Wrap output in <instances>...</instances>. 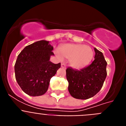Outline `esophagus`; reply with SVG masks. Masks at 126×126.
Here are the masks:
<instances>
[{
	"label": "esophagus",
	"instance_id": "1",
	"mask_svg": "<svg viewBox=\"0 0 126 126\" xmlns=\"http://www.w3.org/2000/svg\"><path fill=\"white\" fill-rule=\"evenodd\" d=\"M61 67H64V68H65V67H66V65H65V64H64V63H62V64H61Z\"/></svg>",
	"mask_w": 126,
	"mask_h": 126
}]
</instances>
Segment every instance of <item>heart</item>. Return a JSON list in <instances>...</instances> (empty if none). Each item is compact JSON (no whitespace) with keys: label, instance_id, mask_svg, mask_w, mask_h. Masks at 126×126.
<instances>
[{"label":"heart","instance_id":"heart-1","mask_svg":"<svg viewBox=\"0 0 126 126\" xmlns=\"http://www.w3.org/2000/svg\"><path fill=\"white\" fill-rule=\"evenodd\" d=\"M59 57L69 59L70 65L76 69H81L88 65L93 57L94 52L90 47L82 44H66L61 47Z\"/></svg>","mask_w":126,"mask_h":126}]
</instances>
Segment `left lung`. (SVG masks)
Here are the masks:
<instances>
[{"label":"left lung","mask_w":126,"mask_h":126,"mask_svg":"<svg viewBox=\"0 0 126 126\" xmlns=\"http://www.w3.org/2000/svg\"><path fill=\"white\" fill-rule=\"evenodd\" d=\"M94 60L81 70L66 69L68 90L73 97L86 100L94 96L103 86L107 77V63L102 52L94 48Z\"/></svg>","instance_id":"1"}]
</instances>
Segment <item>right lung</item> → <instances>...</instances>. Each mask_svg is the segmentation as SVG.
Returning a JSON list of instances; mask_svg holds the SVG:
<instances>
[{
	"mask_svg": "<svg viewBox=\"0 0 126 126\" xmlns=\"http://www.w3.org/2000/svg\"><path fill=\"white\" fill-rule=\"evenodd\" d=\"M49 42L40 40L26 47L17 56L14 65L16 79L23 92L30 96L45 94L52 77L61 67V63L50 61L54 55Z\"/></svg>",
	"mask_w": 126,
	"mask_h": 126,
	"instance_id": "1",
	"label": "right lung"
}]
</instances>
